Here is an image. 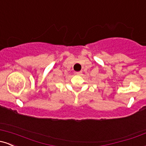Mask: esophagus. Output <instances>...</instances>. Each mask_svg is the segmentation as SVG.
I'll use <instances>...</instances> for the list:
<instances>
[{
	"label": "esophagus",
	"mask_w": 146,
	"mask_h": 146,
	"mask_svg": "<svg viewBox=\"0 0 146 146\" xmlns=\"http://www.w3.org/2000/svg\"><path fill=\"white\" fill-rule=\"evenodd\" d=\"M75 74L78 75H80L82 74V71H78V72H75Z\"/></svg>",
	"instance_id": "obj_1"
}]
</instances>
